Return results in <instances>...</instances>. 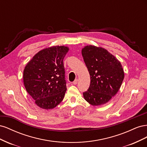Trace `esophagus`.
<instances>
[{
  "mask_svg": "<svg viewBox=\"0 0 147 147\" xmlns=\"http://www.w3.org/2000/svg\"><path fill=\"white\" fill-rule=\"evenodd\" d=\"M77 83H78V80H75L72 83L73 84H77Z\"/></svg>",
  "mask_w": 147,
  "mask_h": 147,
  "instance_id": "1",
  "label": "esophagus"
}]
</instances>
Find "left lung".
I'll use <instances>...</instances> for the list:
<instances>
[{
  "label": "left lung",
  "mask_w": 147,
  "mask_h": 147,
  "mask_svg": "<svg viewBox=\"0 0 147 147\" xmlns=\"http://www.w3.org/2000/svg\"><path fill=\"white\" fill-rule=\"evenodd\" d=\"M82 54L90 75V85L84 99L93 106L106 104L119 91L124 77L123 67L117 57L105 48L85 46Z\"/></svg>",
  "instance_id": "obj_1"
}]
</instances>
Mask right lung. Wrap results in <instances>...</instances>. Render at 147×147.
<instances>
[{
    "mask_svg": "<svg viewBox=\"0 0 147 147\" xmlns=\"http://www.w3.org/2000/svg\"><path fill=\"white\" fill-rule=\"evenodd\" d=\"M69 50L65 46L46 48L24 67L25 88L40 108L52 109L63 100L67 90L63 60Z\"/></svg>",
    "mask_w": 147,
    "mask_h": 147,
    "instance_id": "obj_1",
    "label": "right lung"
}]
</instances>
